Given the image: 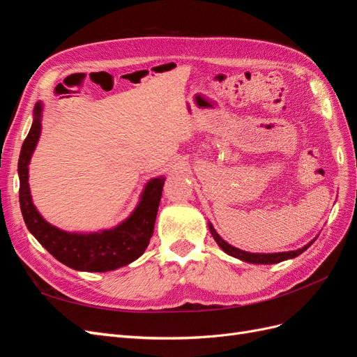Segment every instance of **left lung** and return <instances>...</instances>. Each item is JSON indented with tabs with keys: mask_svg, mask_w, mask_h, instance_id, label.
<instances>
[{
	"mask_svg": "<svg viewBox=\"0 0 357 357\" xmlns=\"http://www.w3.org/2000/svg\"><path fill=\"white\" fill-rule=\"evenodd\" d=\"M208 228H210V232L211 235L214 236L215 243H218L220 245L222 250L225 253H228L236 259H241V261L244 262H250V264H261V265H271V264H278L282 261H286V259H291V257H296L299 256L302 252H305L307 248L312 244V240L311 243H308L307 245H304L302 248H298V250H291V252H282V253H248V252H243L240 250V248L236 247H232L231 244H228L226 241H223L219 234L214 231V228L211 226V223H208Z\"/></svg>",
	"mask_w": 357,
	"mask_h": 357,
	"instance_id": "8db88e82",
	"label": "left lung"
}]
</instances>
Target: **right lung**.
Listing matches in <instances>:
<instances>
[{
  "mask_svg": "<svg viewBox=\"0 0 357 357\" xmlns=\"http://www.w3.org/2000/svg\"><path fill=\"white\" fill-rule=\"evenodd\" d=\"M41 104L34 107V121L19 156V202L29 232L59 262L77 271L105 273L125 266L142 256L153 235L164 177L147 183L135 211L110 231L89 235L68 234L47 223L36 210L28 186V164L40 137Z\"/></svg>",
  "mask_w": 357,
  "mask_h": 357,
  "instance_id": "add662e5",
  "label": "right lung"
}]
</instances>
